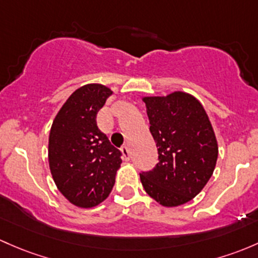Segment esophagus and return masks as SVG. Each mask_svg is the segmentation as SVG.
I'll list each match as a JSON object with an SVG mask.
<instances>
[{"label":"esophagus","instance_id":"obj_1","mask_svg":"<svg viewBox=\"0 0 258 258\" xmlns=\"http://www.w3.org/2000/svg\"><path fill=\"white\" fill-rule=\"evenodd\" d=\"M121 152H122V154H123L124 159H126V161H128V159H130V150H128V146H126V145L122 146Z\"/></svg>","mask_w":258,"mask_h":258}]
</instances>
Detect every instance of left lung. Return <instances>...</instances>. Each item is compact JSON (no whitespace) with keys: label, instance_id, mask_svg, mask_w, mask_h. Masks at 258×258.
Instances as JSON below:
<instances>
[{"label":"left lung","instance_id":"obj_1","mask_svg":"<svg viewBox=\"0 0 258 258\" xmlns=\"http://www.w3.org/2000/svg\"><path fill=\"white\" fill-rule=\"evenodd\" d=\"M159 162L140 173L146 193L167 208L190 202L213 175L218 141L203 105L193 95L174 91L142 97Z\"/></svg>","mask_w":258,"mask_h":258}]
</instances>
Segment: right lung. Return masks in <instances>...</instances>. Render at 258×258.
Instances as JSON below:
<instances>
[{
	"mask_svg": "<svg viewBox=\"0 0 258 258\" xmlns=\"http://www.w3.org/2000/svg\"><path fill=\"white\" fill-rule=\"evenodd\" d=\"M112 94L101 84L75 90L56 113L48 143L51 177L61 194L79 208H94L112 190L121 152L96 123V115Z\"/></svg>",
	"mask_w": 258,
	"mask_h": 258,
	"instance_id": "add662e5",
	"label": "right lung"
}]
</instances>
